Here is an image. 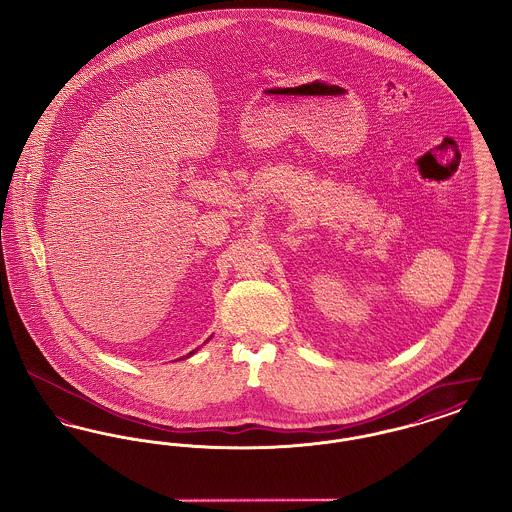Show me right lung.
I'll use <instances>...</instances> for the list:
<instances>
[{
	"mask_svg": "<svg viewBox=\"0 0 512 512\" xmlns=\"http://www.w3.org/2000/svg\"><path fill=\"white\" fill-rule=\"evenodd\" d=\"M209 340H211V338H209ZM197 349H199V347H197ZM197 349H194V351H192V353H188V355H186V357H192V355H194L195 351H197ZM178 361H180V359H178Z\"/></svg>",
	"mask_w": 512,
	"mask_h": 512,
	"instance_id": "add662e5",
	"label": "right lung"
}]
</instances>
